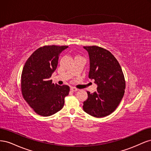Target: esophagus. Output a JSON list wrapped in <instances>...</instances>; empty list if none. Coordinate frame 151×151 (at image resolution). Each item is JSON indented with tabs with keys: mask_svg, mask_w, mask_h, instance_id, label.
<instances>
[{
	"mask_svg": "<svg viewBox=\"0 0 151 151\" xmlns=\"http://www.w3.org/2000/svg\"><path fill=\"white\" fill-rule=\"evenodd\" d=\"M70 90H71L72 91H78V89L76 88H74V87H71V88H70Z\"/></svg>",
	"mask_w": 151,
	"mask_h": 151,
	"instance_id": "obj_1",
	"label": "esophagus"
}]
</instances>
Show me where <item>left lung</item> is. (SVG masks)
<instances>
[{
	"label": "left lung",
	"mask_w": 151,
	"mask_h": 151,
	"mask_svg": "<svg viewBox=\"0 0 151 151\" xmlns=\"http://www.w3.org/2000/svg\"><path fill=\"white\" fill-rule=\"evenodd\" d=\"M90 60L89 77L98 85L93 93L87 91L88 98L83 103L84 111L102 118L110 115L120 104L125 93V81L120 63L108 50L98 46L84 47Z\"/></svg>",
	"instance_id": "obj_1"
}]
</instances>
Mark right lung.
Instances as JSON below:
<instances>
[{"label": "right lung", "mask_w": 151, "mask_h": 151, "mask_svg": "<svg viewBox=\"0 0 151 151\" xmlns=\"http://www.w3.org/2000/svg\"><path fill=\"white\" fill-rule=\"evenodd\" d=\"M68 46L45 45L38 48L26 62L21 74V92L25 101L38 115L51 116L64 105L68 86H59L50 80L59 56Z\"/></svg>", "instance_id": "1"}]
</instances>
